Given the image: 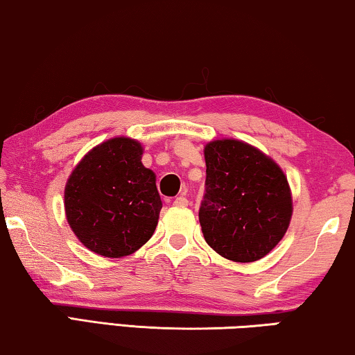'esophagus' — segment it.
<instances>
[{
    "mask_svg": "<svg viewBox=\"0 0 355 355\" xmlns=\"http://www.w3.org/2000/svg\"><path fill=\"white\" fill-rule=\"evenodd\" d=\"M173 206H176V207H185V206H189V200L184 198V196H178V198H174Z\"/></svg>",
    "mask_w": 355,
    "mask_h": 355,
    "instance_id": "34e87169",
    "label": "esophagus"
}]
</instances>
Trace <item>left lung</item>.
<instances>
[{
	"label": "left lung",
	"mask_w": 355,
	"mask_h": 355,
	"mask_svg": "<svg viewBox=\"0 0 355 355\" xmlns=\"http://www.w3.org/2000/svg\"><path fill=\"white\" fill-rule=\"evenodd\" d=\"M205 160L200 225L207 245L234 263L264 258L291 223L286 174L263 150L234 138L209 141Z\"/></svg>",
	"instance_id": "obj_1"
}]
</instances>
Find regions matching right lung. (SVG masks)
<instances>
[{
	"label": "right lung",
	"instance_id": "1",
	"mask_svg": "<svg viewBox=\"0 0 355 355\" xmlns=\"http://www.w3.org/2000/svg\"><path fill=\"white\" fill-rule=\"evenodd\" d=\"M143 150L133 138H110L78 162L64 187L69 226L101 257L135 253L159 223L162 200L155 173L141 164Z\"/></svg>",
	"mask_w": 355,
	"mask_h": 355
}]
</instances>
